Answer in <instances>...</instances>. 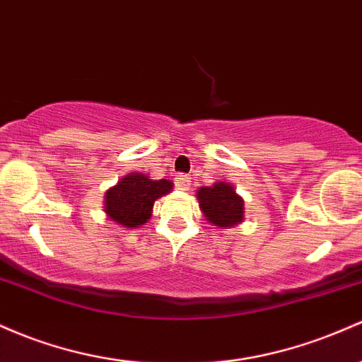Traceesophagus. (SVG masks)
<instances>
[{"mask_svg":"<svg viewBox=\"0 0 362 362\" xmlns=\"http://www.w3.org/2000/svg\"><path fill=\"white\" fill-rule=\"evenodd\" d=\"M175 185H177L180 190H187L190 187V178L189 175H177V178H175Z\"/></svg>","mask_w":362,"mask_h":362,"instance_id":"obj_1","label":"esophagus"}]
</instances>
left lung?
Wrapping results in <instances>:
<instances>
[{"label":"left lung","instance_id":"obj_1","mask_svg":"<svg viewBox=\"0 0 362 362\" xmlns=\"http://www.w3.org/2000/svg\"><path fill=\"white\" fill-rule=\"evenodd\" d=\"M197 199L202 213L214 226H233L244 218V201L232 185L218 182L213 187H201Z\"/></svg>","mask_w":362,"mask_h":362}]
</instances>
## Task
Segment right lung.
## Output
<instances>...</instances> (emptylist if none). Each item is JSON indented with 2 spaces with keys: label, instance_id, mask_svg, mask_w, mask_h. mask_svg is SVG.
Returning <instances> with one entry per match:
<instances>
[{
  "label": "right lung",
  "instance_id": "1",
  "mask_svg": "<svg viewBox=\"0 0 362 362\" xmlns=\"http://www.w3.org/2000/svg\"><path fill=\"white\" fill-rule=\"evenodd\" d=\"M172 187V182L165 178L151 180L144 173H130L106 192L105 211L117 223L136 228L149 220L154 201L168 194Z\"/></svg>",
  "mask_w": 362,
  "mask_h": 362
}]
</instances>
